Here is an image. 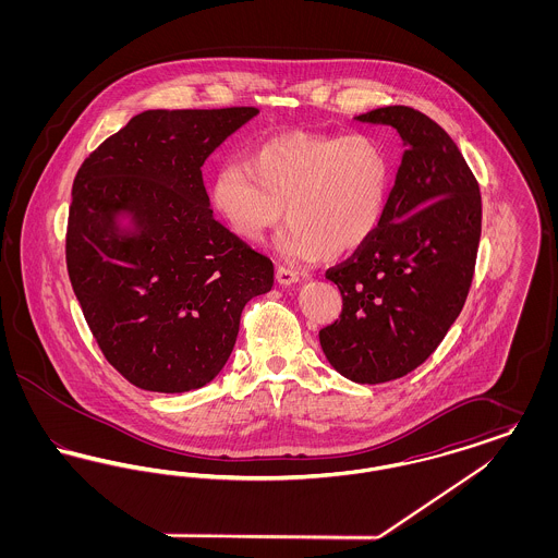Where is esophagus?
<instances>
[{
	"label": "esophagus",
	"mask_w": 558,
	"mask_h": 558,
	"mask_svg": "<svg viewBox=\"0 0 558 558\" xmlns=\"http://www.w3.org/2000/svg\"><path fill=\"white\" fill-rule=\"evenodd\" d=\"M299 280V274L291 269V267L278 266L276 267V282L282 287L294 284Z\"/></svg>",
	"instance_id": "esophagus-1"
}]
</instances>
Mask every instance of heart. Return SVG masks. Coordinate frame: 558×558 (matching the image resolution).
<instances>
[{
  "mask_svg": "<svg viewBox=\"0 0 558 558\" xmlns=\"http://www.w3.org/2000/svg\"><path fill=\"white\" fill-rule=\"evenodd\" d=\"M391 165L368 135L282 133L246 162L226 160L209 184L213 211L244 242H262L287 215L280 248L291 259L343 257L376 234Z\"/></svg>",
  "mask_w": 558,
  "mask_h": 558,
  "instance_id": "b5f03b06",
  "label": "heart"
}]
</instances>
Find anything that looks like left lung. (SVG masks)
<instances>
[{"label":"left lung","instance_id":"left-lung-1","mask_svg":"<svg viewBox=\"0 0 558 558\" xmlns=\"http://www.w3.org/2000/svg\"><path fill=\"white\" fill-rule=\"evenodd\" d=\"M355 119L396 128L405 153L376 234L326 271L343 310L319 330V345L345 378L376 385L418 368L460 316L477 262L481 192L453 140L421 110Z\"/></svg>","mask_w":558,"mask_h":558}]
</instances>
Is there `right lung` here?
Returning a JSON list of instances; mask_svg holds the SVG:
<instances>
[{"label": "right lung", "mask_w": 558, "mask_h": 558, "mask_svg": "<svg viewBox=\"0 0 558 558\" xmlns=\"http://www.w3.org/2000/svg\"><path fill=\"white\" fill-rule=\"evenodd\" d=\"M257 112H140L75 175L69 278L108 364L140 389L184 393L211 383L234 349L244 305L274 284L266 255L213 219L201 171Z\"/></svg>", "instance_id": "obj_1"}]
</instances>
